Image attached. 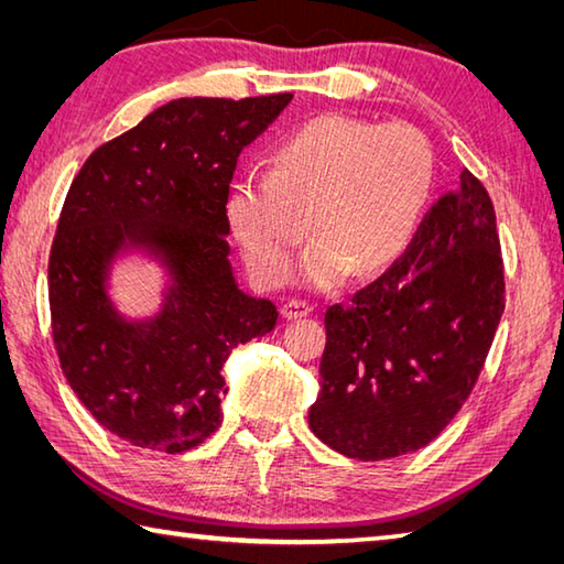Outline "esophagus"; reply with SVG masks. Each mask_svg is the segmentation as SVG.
Masks as SVG:
<instances>
[{
    "instance_id": "34e87169",
    "label": "esophagus",
    "mask_w": 564,
    "mask_h": 564,
    "mask_svg": "<svg viewBox=\"0 0 564 564\" xmlns=\"http://www.w3.org/2000/svg\"><path fill=\"white\" fill-rule=\"evenodd\" d=\"M281 313H283L285 319H301V317H307L310 313H313V305L305 303V301H295V297H293V301L283 305Z\"/></svg>"
}]
</instances>
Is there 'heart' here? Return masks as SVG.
I'll use <instances>...</instances> for the list:
<instances>
[{"mask_svg": "<svg viewBox=\"0 0 564 564\" xmlns=\"http://www.w3.org/2000/svg\"><path fill=\"white\" fill-rule=\"evenodd\" d=\"M434 174V150L414 126L325 113L281 140L271 172L235 178L227 225L267 289L289 279L293 251L313 227L317 237L297 261L295 279L329 291L356 269L378 273L404 254Z\"/></svg>", "mask_w": 564, "mask_h": 564, "instance_id": "1", "label": "heart"}]
</instances>
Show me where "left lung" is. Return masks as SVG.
Returning <instances> with one entry per match:
<instances>
[{"label": "left lung", "mask_w": 564, "mask_h": 564, "mask_svg": "<svg viewBox=\"0 0 564 564\" xmlns=\"http://www.w3.org/2000/svg\"><path fill=\"white\" fill-rule=\"evenodd\" d=\"M505 313L492 198L463 170L402 259L325 315L327 346L310 429L358 460L434 441L473 392Z\"/></svg>", "instance_id": "8db88e82"}]
</instances>
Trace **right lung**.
<instances>
[{"instance_id":"obj_1","label":"right lung","mask_w":564,"mask_h":564,"mask_svg":"<svg viewBox=\"0 0 564 564\" xmlns=\"http://www.w3.org/2000/svg\"><path fill=\"white\" fill-rule=\"evenodd\" d=\"M293 94L174 99L84 162L47 263L59 366L97 422L138 448L182 453L223 422V366L275 327L239 289L225 203L237 158ZM128 253L165 271L159 313L117 310L110 271Z\"/></svg>"}]
</instances>
